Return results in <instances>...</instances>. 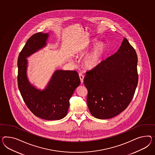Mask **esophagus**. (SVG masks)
<instances>
[{"instance_id":"1","label":"esophagus","mask_w":155,"mask_h":155,"mask_svg":"<svg viewBox=\"0 0 155 155\" xmlns=\"http://www.w3.org/2000/svg\"><path fill=\"white\" fill-rule=\"evenodd\" d=\"M79 78L80 81H81V83H83L84 78V76L82 74L80 73Z\"/></svg>"}]
</instances>
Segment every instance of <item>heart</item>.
I'll use <instances>...</instances> for the list:
<instances>
[{
  "label": "heart",
  "instance_id": "obj_1",
  "mask_svg": "<svg viewBox=\"0 0 155 155\" xmlns=\"http://www.w3.org/2000/svg\"><path fill=\"white\" fill-rule=\"evenodd\" d=\"M107 50L106 45L102 41L97 42L90 52L84 58V66L88 69L97 68L101 63Z\"/></svg>",
  "mask_w": 155,
  "mask_h": 155
}]
</instances>
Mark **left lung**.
<instances>
[{
	"label": "left lung",
	"instance_id": "left-lung-1",
	"mask_svg": "<svg viewBox=\"0 0 155 155\" xmlns=\"http://www.w3.org/2000/svg\"><path fill=\"white\" fill-rule=\"evenodd\" d=\"M137 63L135 49L124 38L116 53L86 72L87 107L94 117L110 119L127 108L138 84Z\"/></svg>",
	"mask_w": 155,
	"mask_h": 155
}]
</instances>
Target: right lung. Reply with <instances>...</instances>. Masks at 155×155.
<instances>
[{"instance_id":"add662e5","label":"right lung","mask_w":155,"mask_h":155,"mask_svg":"<svg viewBox=\"0 0 155 155\" xmlns=\"http://www.w3.org/2000/svg\"><path fill=\"white\" fill-rule=\"evenodd\" d=\"M48 33L38 32L28 39L18 58V86L24 102L34 115L43 119L56 120L68 114L70 99L80 84L76 71L57 70L53 74L45 89H36L27 77L26 58L44 47Z\"/></svg>"}]
</instances>
